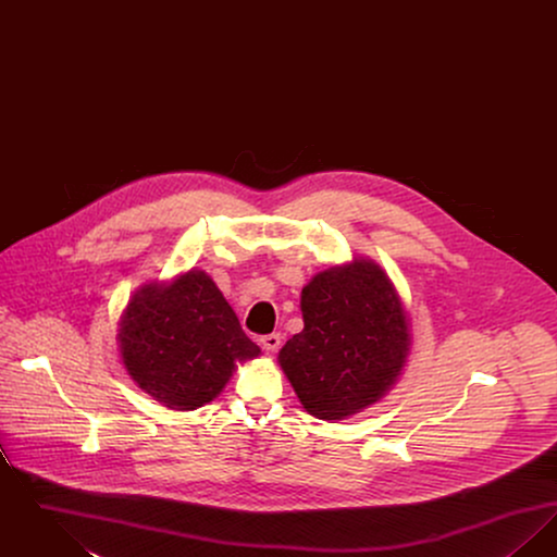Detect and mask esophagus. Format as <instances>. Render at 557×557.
Instances as JSON below:
<instances>
[{
	"label": "esophagus",
	"instance_id": "1",
	"mask_svg": "<svg viewBox=\"0 0 557 557\" xmlns=\"http://www.w3.org/2000/svg\"><path fill=\"white\" fill-rule=\"evenodd\" d=\"M280 345H282V336L280 334H267V336L261 338V346H263V350H267V352H275Z\"/></svg>",
	"mask_w": 557,
	"mask_h": 557
}]
</instances>
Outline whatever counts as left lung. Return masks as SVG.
<instances>
[{"mask_svg":"<svg viewBox=\"0 0 557 557\" xmlns=\"http://www.w3.org/2000/svg\"><path fill=\"white\" fill-rule=\"evenodd\" d=\"M300 311L305 327L277 363L307 413L346 420L391 393L411 350V323L382 267L361 257L319 271Z\"/></svg>","mask_w":557,"mask_h":557,"instance_id":"1","label":"left lung"}]
</instances>
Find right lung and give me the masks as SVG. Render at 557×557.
Instances as JSON below:
<instances>
[{"instance_id": "add662e5", "label": "right lung", "mask_w": 557, "mask_h": 557, "mask_svg": "<svg viewBox=\"0 0 557 557\" xmlns=\"http://www.w3.org/2000/svg\"><path fill=\"white\" fill-rule=\"evenodd\" d=\"M119 352L133 382L173 411L219 397L238 363L261 355L211 275L200 269L133 292L119 319Z\"/></svg>"}]
</instances>
